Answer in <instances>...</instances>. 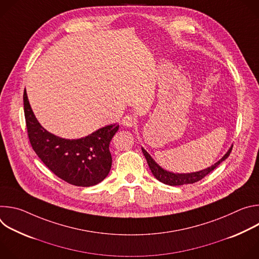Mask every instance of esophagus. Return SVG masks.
<instances>
[{
    "label": "esophagus",
    "mask_w": 259,
    "mask_h": 259,
    "mask_svg": "<svg viewBox=\"0 0 259 259\" xmlns=\"http://www.w3.org/2000/svg\"><path fill=\"white\" fill-rule=\"evenodd\" d=\"M135 123H136V120H135V118H134L133 116H131V115H127V116H125V117L122 119V124H123L124 126H126V127H132V126L135 125Z\"/></svg>",
    "instance_id": "34e87169"
}]
</instances>
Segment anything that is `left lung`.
<instances>
[{"instance_id": "obj_1", "label": "left lung", "mask_w": 259, "mask_h": 259, "mask_svg": "<svg viewBox=\"0 0 259 259\" xmlns=\"http://www.w3.org/2000/svg\"><path fill=\"white\" fill-rule=\"evenodd\" d=\"M233 146L230 147V150L228 151V153L221 158L218 162H216L214 165H212L211 167H208L204 170L198 171V172H193V173H173V172H169L165 169H163L161 166H159L155 160L150 156V154L147 153L143 147H141L142 153L146 159L147 164L150 166V169L152 171V173L154 174V176L161 182L165 183V184H169V186H182V184H189V183H195L199 180H201L202 178H204L206 175H208L211 171H213L221 162L225 161L226 159H228V157L230 156L231 152H232Z\"/></svg>"}]
</instances>
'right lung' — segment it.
<instances>
[{
	"label": "right lung",
	"instance_id": "1",
	"mask_svg": "<svg viewBox=\"0 0 259 259\" xmlns=\"http://www.w3.org/2000/svg\"><path fill=\"white\" fill-rule=\"evenodd\" d=\"M24 117L32 150L59 178L76 187H92L101 182L112 167L109 143L119 125L102 127L79 139L58 137L41 126L23 92Z\"/></svg>",
	"mask_w": 259,
	"mask_h": 259
}]
</instances>
